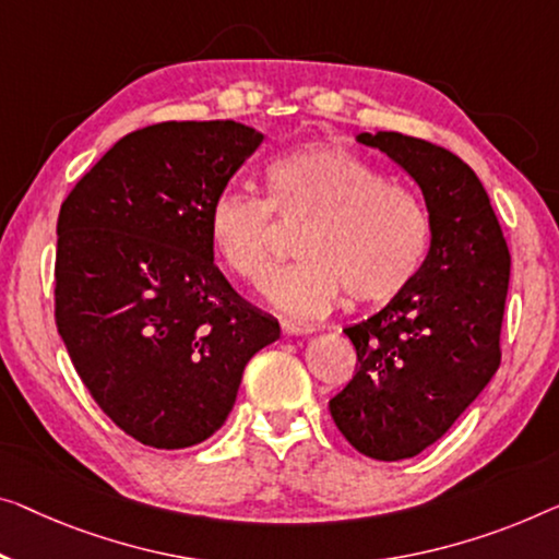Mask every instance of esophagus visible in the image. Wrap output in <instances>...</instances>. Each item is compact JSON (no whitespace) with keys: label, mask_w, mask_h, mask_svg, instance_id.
<instances>
[{"label":"esophagus","mask_w":559,"mask_h":559,"mask_svg":"<svg viewBox=\"0 0 559 559\" xmlns=\"http://www.w3.org/2000/svg\"><path fill=\"white\" fill-rule=\"evenodd\" d=\"M281 331L286 333V336H308V333H313V326H306V323H294V321H283L281 323Z\"/></svg>","instance_id":"obj_1"}]
</instances>
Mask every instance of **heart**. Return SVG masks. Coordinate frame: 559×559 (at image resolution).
<instances>
[{
	"mask_svg": "<svg viewBox=\"0 0 559 559\" xmlns=\"http://www.w3.org/2000/svg\"><path fill=\"white\" fill-rule=\"evenodd\" d=\"M271 215L306 223L296 240L301 263L265 281L269 304L288 319L313 321L344 290L384 304L412 286L427 261L431 221L412 190L386 182L352 150L308 143L265 165L263 200L226 190L207 207V238L221 263L246 283L271 269Z\"/></svg>",
	"mask_w": 559,
	"mask_h": 559,
	"instance_id": "1",
	"label": "heart"
}]
</instances>
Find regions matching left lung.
<instances>
[{
    "label": "left lung",
    "instance_id": "obj_1",
    "mask_svg": "<svg viewBox=\"0 0 559 559\" xmlns=\"http://www.w3.org/2000/svg\"><path fill=\"white\" fill-rule=\"evenodd\" d=\"M412 175L431 221L424 269L402 296L344 329L356 373L329 402L354 449L379 462L435 444L499 366L510 251L477 175L449 150L402 132H361Z\"/></svg>",
    "mask_w": 559,
    "mask_h": 559
}]
</instances>
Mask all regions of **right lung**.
I'll use <instances>...</instances> for the list:
<instances>
[{
  "label": "right lung",
  "instance_id": "obj_1",
  "mask_svg": "<svg viewBox=\"0 0 559 559\" xmlns=\"http://www.w3.org/2000/svg\"><path fill=\"white\" fill-rule=\"evenodd\" d=\"M263 132L160 122L118 140L57 218L55 319L82 384L155 449L215 435L246 364L281 336L213 263L207 207Z\"/></svg>",
  "mask_w": 559,
  "mask_h": 559
}]
</instances>
